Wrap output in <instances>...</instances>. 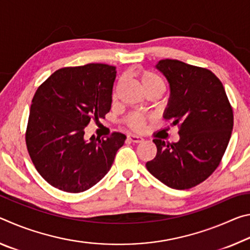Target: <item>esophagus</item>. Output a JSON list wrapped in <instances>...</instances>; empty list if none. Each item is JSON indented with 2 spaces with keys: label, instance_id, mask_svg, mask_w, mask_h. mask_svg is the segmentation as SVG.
<instances>
[{
  "label": "esophagus",
  "instance_id": "esophagus-1",
  "mask_svg": "<svg viewBox=\"0 0 250 250\" xmlns=\"http://www.w3.org/2000/svg\"><path fill=\"white\" fill-rule=\"evenodd\" d=\"M128 140L133 142V143H140L143 141V138L139 137V135H135V134H129L128 135Z\"/></svg>",
  "mask_w": 250,
  "mask_h": 250
}]
</instances>
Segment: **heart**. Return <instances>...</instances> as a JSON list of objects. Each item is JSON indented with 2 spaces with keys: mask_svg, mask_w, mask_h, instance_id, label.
<instances>
[{
  "mask_svg": "<svg viewBox=\"0 0 250 250\" xmlns=\"http://www.w3.org/2000/svg\"><path fill=\"white\" fill-rule=\"evenodd\" d=\"M139 79H140V83L142 84L143 89H150V88L153 87H164V83L158 75L152 73L149 70L141 71L139 74ZM146 122V118L141 115V113H131L128 117H126V125H128L131 129L135 131H141L145 129Z\"/></svg>",
  "mask_w": 250,
  "mask_h": 250,
  "instance_id": "obj_1",
  "label": "heart"
}]
</instances>
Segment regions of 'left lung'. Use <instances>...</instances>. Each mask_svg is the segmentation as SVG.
<instances>
[{
	"mask_svg": "<svg viewBox=\"0 0 250 250\" xmlns=\"http://www.w3.org/2000/svg\"><path fill=\"white\" fill-rule=\"evenodd\" d=\"M170 83L164 119L179 125L180 140L154 139L156 155L146 167L163 184L188 189L216 170L229 142L234 115L221 80L210 70L176 59L156 64Z\"/></svg>",
	"mask_w": 250,
	"mask_h": 250,
	"instance_id": "obj_1",
	"label": "left lung"
}]
</instances>
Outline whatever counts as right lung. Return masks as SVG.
Listing matches in <instances>:
<instances>
[{"label": "right lung", "mask_w": 250, "mask_h": 250, "mask_svg": "<svg viewBox=\"0 0 250 250\" xmlns=\"http://www.w3.org/2000/svg\"><path fill=\"white\" fill-rule=\"evenodd\" d=\"M116 67L88 64L55 71L37 88L25 134L41 176L68 193L87 191L111 167L125 135L86 140L84 128L110 111Z\"/></svg>", "instance_id": "add662e5"}]
</instances>
